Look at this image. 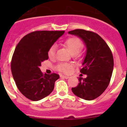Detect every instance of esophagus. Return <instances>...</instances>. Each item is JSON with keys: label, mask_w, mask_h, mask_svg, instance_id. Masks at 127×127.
I'll list each match as a JSON object with an SVG mask.
<instances>
[{"label": "esophagus", "mask_w": 127, "mask_h": 127, "mask_svg": "<svg viewBox=\"0 0 127 127\" xmlns=\"http://www.w3.org/2000/svg\"><path fill=\"white\" fill-rule=\"evenodd\" d=\"M60 77H61V78H64V79H69V77L67 76V75H60Z\"/></svg>", "instance_id": "34e87169"}]
</instances>
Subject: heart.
<instances>
[{
  "label": "heart",
  "instance_id": "b5f03b06",
  "mask_svg": "<svg viewBox=\"0 0 127 127\" xmlns=\"http://www.w3.org/2000/svg\"><path fill=\"white\" fill-rule=\"evenodd\" d=\"M64 44L67 47L68 50L72 55H76L79 54L83 47V43L81 40L77 37H70L65 41ZM56 49V45H53L50 47L48 51V56L50 59L54 58L55 56ZM59 71L62 72H68L71 69V66L67 63H60L56 67Z\"/></svg>",
  "mask_w": 127,
  "mask_h": 127
}]
</instances>
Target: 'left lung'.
<instances>
[{
	"label": "left lung",
	"instance_id": "left-lung-1",
	"mask_svg": "<svg viewBox=\"0 0 127 127\" xmlns=\"http://www.w3.org/2000/svg\"><path fill=\"white\" fill-rule=\"evenodd\" d=\"M68 34L82 39L86 47V54L80 72L86 78L79 77L73 93L85 100H93L101 95L108 87L114 68L112 52L105 41L96 33L84 29H75Z\"/></svg>",
	"mask_w": 127,
	"mask_h": 127
}]
</instances>
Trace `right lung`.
I'll list each match as a JSON object with an SVG mask.
<instances>
[{"label":"right lung","mask_w":127,"mask_h":127,"mask_svg":"<svg viewBox=\"0 0 127 127\" xmlns=\"http://www.w3.org/2000/svg\"><path fill=\"white\" fill-rule=\"evenodd\" d=\"M64 31H34L19 42L13 55L11 70L21 93L34 101L49 95L54 89L58 74H42L41 63L48 59V51Z\"/></svg>","instance_id":"obj_1"}]
</instances>
